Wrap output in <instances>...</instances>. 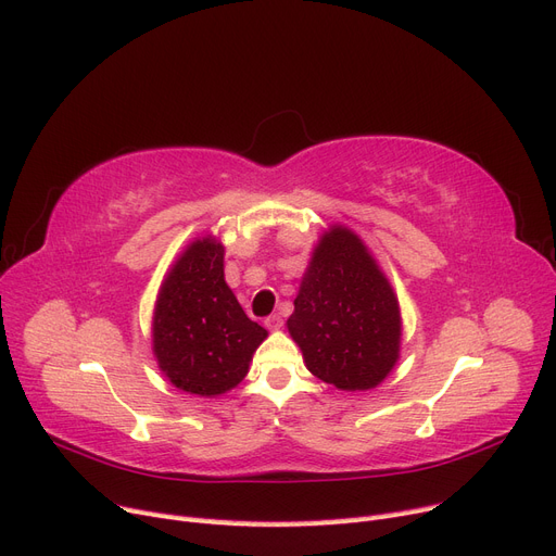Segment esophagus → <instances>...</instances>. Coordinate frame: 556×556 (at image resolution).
<instances>
[{"label":"esophagus","mask_w":556,"mask_h":556,"mask_svg":"<svg viewBox=\"0 0 556 556\" xmlns=\"http://www.w3.org/2000/svg\"><path fill=\"white\" fill-rule=\"evenodd\" d=\"M265 327H268V329H273V331L281 329V327H283V320H281V316H279V313H273V316H268V318H265Z\"/></svg>","instance_id":"34e87169"}]
</instances>
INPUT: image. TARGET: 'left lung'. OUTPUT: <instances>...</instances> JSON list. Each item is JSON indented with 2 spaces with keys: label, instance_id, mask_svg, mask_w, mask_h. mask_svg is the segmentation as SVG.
<instances>
[{
  "label": "left lung",
  "instance_id": "obj_1",
  "mask_svg": "<svg viewBox=\"0 0 556 556\" xmlns=\"http://www.w3.org/2000/svg\"><path fill=\"white\" fill-rule=\"evenodd\" d=\"M288 331L306 368L341 391L381 383L400 356V304L354 231L323 233L302 277Z\"/></svg>",
  "mask_w": 556,
  "mask_h": 556
}]
</instances>
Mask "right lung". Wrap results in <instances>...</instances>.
Returning <instances> with one entry per match:
<instances>
[{"label":"right lung","instance_id":"add662e5","mask_svg":"<svg viewBox=\"0 0 556 556\" xmlns=\"http://www.w3.org/2000/svg\"><path fill=\"white\" fill-rule=\"evenodd\" d=\"M265 336L225 281L223 243L192 240L156 298L152 341L163 375L190 395H223L243 381Z\"/></svg>","mask_w":556,"mask_h":556}]
</instances>
